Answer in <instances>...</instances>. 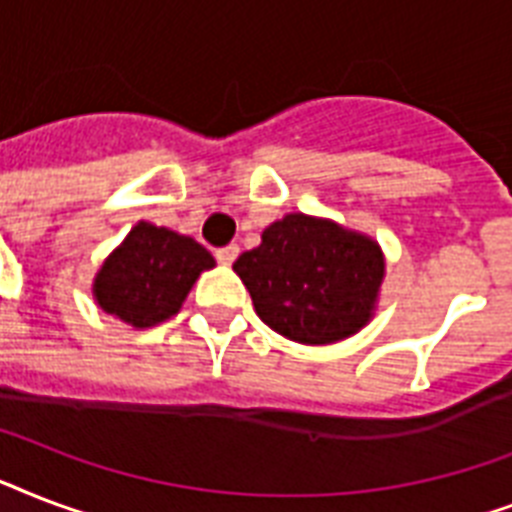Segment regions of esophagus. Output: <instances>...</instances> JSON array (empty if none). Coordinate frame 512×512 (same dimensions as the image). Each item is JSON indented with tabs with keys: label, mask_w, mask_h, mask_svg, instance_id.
<instances>
[{
	"label": "esophagus",
	"mask_w": 512,
	"mask_h": 512,
	"mask_svg": "<svg viewBox=\"0 0 512 512\" xmlns=\"http://www.w3.org/2000/svg\"><path fill=\"white\" fill-rule=\"evenodd\" d=\"M215 255H217V260H220V263H223V265H233V260L239 257V247H236V244H228V247L217 249Z\"/></svg>",
	"instance_id": "esophagus-1"
}]
</instances>
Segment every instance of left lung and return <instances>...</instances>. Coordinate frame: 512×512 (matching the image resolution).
I'll return each mask as SVG.
<instances>
[{
	"label": "left lung",
	"instance_id": "left-lung-1",
	"mask_svg": "<svg viewBox=\"0 0 512 512\" xmlns=\"http://www.w3.org/2000/svg\"><path fill=\"white\" fill-rule=\"evenodd\" d=\"M263 324L292 342L332 345L374 319L385 255L372 236L289 212L233 263Z\"/></svg>",
	"mask_w": 512,
	"mask_h": 512
}]
</instances>
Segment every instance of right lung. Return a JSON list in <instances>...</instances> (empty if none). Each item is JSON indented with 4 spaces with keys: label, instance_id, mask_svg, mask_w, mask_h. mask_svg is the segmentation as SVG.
<instances>
[{
    "label": "right lung",
    "instance_id": "1",
    "mask_svg": "<svg viewBox=\"0 0 512 512\" xmlns=\"http://www.w3.org/2000/svg\"><path fill=\"white\" fill-rule=\"evenodd\" d=\"M209 268H215V257L199 241L140 220L98 268L92 300L127 327H159L183 308L196 279Z\"/></svg>",
    "mask_w": 512,
    "mask_h": 512
}]
</instances>
